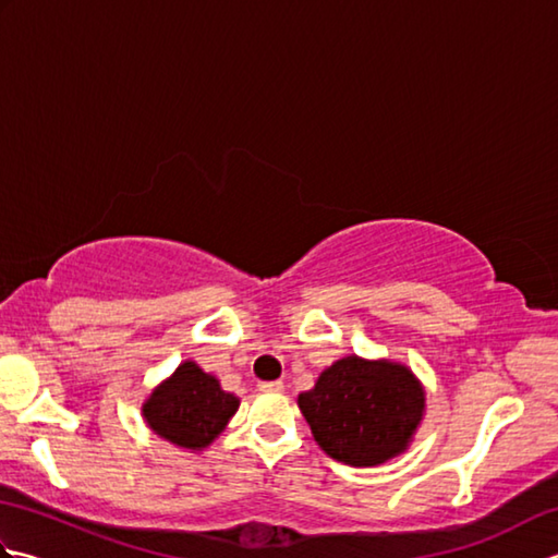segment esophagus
<instances>
[{
	"label": "esophagus",
	"instance_id": "esophagus-1",
	"mask_svg": "<svg viewBox=\"0 0 558 558\" xmlns=\"http://www.w3.org/2000/svg\"><path fill=\"white\" fill-rule=\"evenodd\" d=\"M258 388L264 390V393H282V390H286V386H282V381H260Z\"/></svg>",
	"mask_w": 558,
	"mask_h": 558
}]
</instances>
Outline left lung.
<instances>
[{
    "instance_id": "left-lung-1",
    "label": "left lung",
    "mask_w": 558,
    "mask_h": 558,
    "mask_svg": "<svg viewBox=\"0 0 558 558\" xmlns=\"http://www.w3.org/2000/svg\"><path fill=\"white\" fill-rule=\"evenodd\" d=\"M298 405L326 456L352 468H376L410 448L426 393L410 366L348 354L318 374Z\"/></svg>"
}]
</instances>
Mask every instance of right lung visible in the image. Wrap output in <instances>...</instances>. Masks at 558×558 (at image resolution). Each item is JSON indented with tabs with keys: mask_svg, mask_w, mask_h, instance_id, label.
<instances>
[{
	"mask_svg": "<svg viewBox=\"0 0 558 558\" xmlns=\"http://www.w3.org/2000/svg\"><path fill=\"white\" fill-rule=\"evenodd\" d=\"M240 410V398L222 390L213 374H206L192 360L150 390L141 405V417L153 434L174 448L204 450L225 432Z\"/></svg>",
	"mask_w": 558,
	"mask_h": 558,
	"instance_id": "add662e5",
	"label": "right lung"
}]
</instances>
